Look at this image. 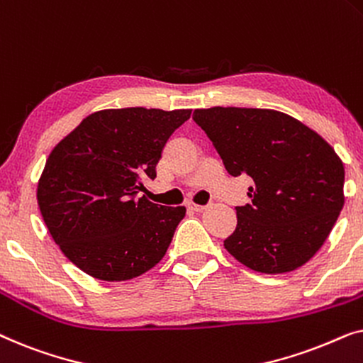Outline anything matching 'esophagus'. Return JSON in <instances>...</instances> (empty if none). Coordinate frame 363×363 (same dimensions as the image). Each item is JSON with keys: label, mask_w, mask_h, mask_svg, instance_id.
I'll list each match as a JSON object with an SVG mask.
<instances>
[{"label": "esophagus", "mask_w": 363, "mask_h": 363, "mask_svg": "<svg viewBox=\"0 0 363 363\" xmlns=\"http://www.w3.org/2000/svg\"><path fill=\"white\" fill-rule=\"evenodd\" d=\"M188 210L200 213V211H205V210H206V206H203V205H196V203H188Z\"/></svg>", "instance_id": "esophagus-1"}]
</instances>
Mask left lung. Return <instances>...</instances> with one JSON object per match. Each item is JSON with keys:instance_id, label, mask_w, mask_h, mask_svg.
Segmentation results:
<instances>
[{"instance_id": "8db88e82", "label": "left lung", "mask_w": 363, "mask_h": 363, "mask_svg": "<svg viewBox=\"0 0 363 363\" xmlns=\"http://www.w3.org/2000/svg\"><path fill=\"white\" fill-rule=\"evenodd\" d=\"M193 121L231 177L252 180L251 205L238 206L230 255L264 274L304 266L329 238L344 208V163L297 118L271 108H196Z\"/></svg>"}]
</instances>
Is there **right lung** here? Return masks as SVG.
<instances>
[{
	"instance_id": "obj_1",
	"label": "right lung",
	"mask_w": 363,
	"mask_h": 363,
	"mask_svg": "<svg viewBox=\"0 0 363 363\" xmlns=\"http://www.w3.org/2000/svg\"><path fill=\"white\" fill-rule=\"evenodd\" d=\"M190 108H106L87 116L52 152L38 182V205L64 256L101 281H128L165 256L186 208L155 205L142 180Z\"/></svg>"
}]
</instances>
